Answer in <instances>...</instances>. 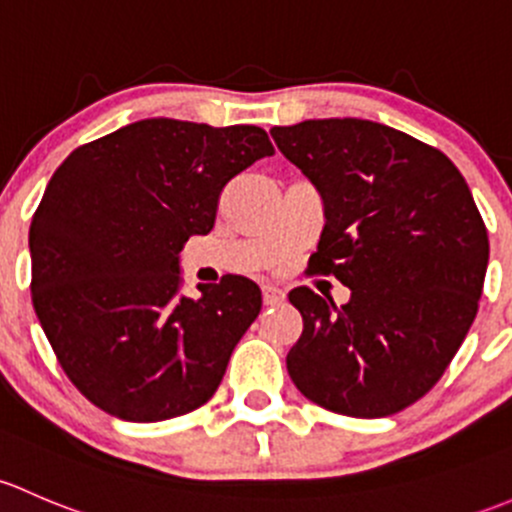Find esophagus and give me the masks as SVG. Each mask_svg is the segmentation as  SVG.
Instances as JSON below:
<instances>
[{"label":"esophagus","mask_w":512,"mask_h":512,"mask_svg":"<svg viewBox=\"0 0 512 512\" xmlns=\"http://www.w3.org/2000/svg\"><path fill=\"white\" fill-rule=\"evenodd\" d=\"M261 295H263V305H278L286 300V291L278 286H271V283H266V286L261 288Z\"/></svg>","instance_id":"esophagus-1"}]
</instances>
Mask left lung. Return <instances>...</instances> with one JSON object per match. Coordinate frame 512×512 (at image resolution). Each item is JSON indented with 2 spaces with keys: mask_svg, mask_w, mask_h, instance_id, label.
Instances as JSON below:
<instances>
[{
  "mask_svg": "<svg viewBox=\"0 0 512 512\" xmlns=\"http://www.w3.org/2000/svg\"><path fill=\"white\" fill-rule=\"evenodd\" d=\"M271 135L323 194L310 273L352 291L340 308L308 286L288 293L303 315L288 374L335 414L402 412L439 382L478 313L488 231L471 189L444 152L372 120H303Z\"/></svg>",
  "mask_w": 512,
  "mask_h": 512,
  "instance_id": "obj_1",
  "label": "left lung"
}]
</instances>
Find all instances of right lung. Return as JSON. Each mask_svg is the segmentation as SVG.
<instances>
[{"mask_svg": "<svg viewBox=\"0 0 512 512\" xmlns=\"http://www.w3.org/2000/svg\"><path fill=\"white\" fill-rule=\"evenodd\" d=\"M273 155L256 125L150 118L76 147L29 229L31 300L78 392L125 421L207 404L261 310L244 276L179 291V251L209 234L226 184Z\"/></svg>", "mask_w": 512, "mask_h": 512, "instance_id": "1", "label": "right lung"}]
</instances>
